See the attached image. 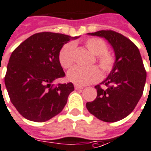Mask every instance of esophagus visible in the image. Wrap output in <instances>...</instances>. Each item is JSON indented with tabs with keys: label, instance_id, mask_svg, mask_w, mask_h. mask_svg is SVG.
I'll return each instance as SVG.
<instances>
[{
	"label": "esophagus",
	"instance_id": "esophagus-1",
	"mask_svg": "<svg viewBox=\"0 0 151 151\" xmlns=\"http://www.w3.org/2000/svg\"><path fill=\"white\" fill-rule=\"evenodd\" d=\"M74 88H75L76 90H81V89H83V87L82 86H79V85L75 84V85H74Z\"/></svg>",
	"mask_w": 151,
	"mask_h": 151
}]
</instances>
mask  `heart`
I'll list each match as a JSON object with an SVG mask.
<instances>
[{
    "instance_id": "obj_1",
    "label": "heart",
    "mask_w": 151,
    "mask_h": 151,
    "mask_svg": "<svg viewBox=\"0 0 151 151\" xmlns=\"http://www.w3.org/2000/svg\"><path fill=\"white\" fill-rule=\"evenodd\" d=\"M87 50L96 55V62L99 67L105 73H109L115 65V57L108 50L107 44L103 39L99 37H90L84 42ZM75 46L73 43H67L61 48L59 53V62L65 69L70 68L74 63ZM68 79L78 85H87L98 82L101 78L100 69L95 66L89 68L74 67L68 71Z\"/></svg>"
}]
</instances>
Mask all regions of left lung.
I'll use <instances>...</instances> for the list:
<instances>
[{
	"label": "left lung",
	"instance_id": "left-lung-1",
	"mask_svg": "<svg viewBox=\"0 0 151 151\" xmlns=\"http://www.w3.org/2000/svg\"><path fill=\"white\" fill-rule=\"evenodd\" d=\"M88 34L108 40L114 48L116 60L107 78L95 86L97 96L86 103V109L101 121H119L133 111L143 94L146 71L141 54L130 39L117 32L101 30Z\"/></svg>",
	"mask_w": 151,
	"mask_h": 151
}]
</instances>
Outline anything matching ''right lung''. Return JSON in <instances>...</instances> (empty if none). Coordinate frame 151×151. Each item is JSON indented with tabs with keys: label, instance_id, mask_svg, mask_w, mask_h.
<instances>
[{
	"label": "right lung",
	"instance_id": "obj_1",
	"mask_svg": "<svg viewBox=\"0 0 151 151\" xmlns=\"http://www.w3.org/2000/svg\"><path fill=\"white\" fill-rule=\"evenodd\" d=\"M70 36L43 32L35 33L14 50L7 65L5 84L11 103L24 118L46 122L63 110L72 83L52 84L65 73L59 53Z\"/></svg>",
	"mask_w": 151,
	"mask_h": 151
}]
</instances>
